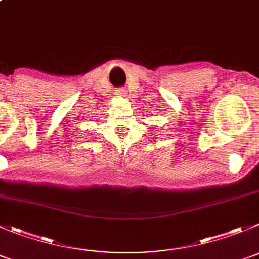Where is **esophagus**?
I'll return each mask as SVG.
<instances>
[{"label": "esophagus", "instance_id": "1", "mask_svg": "<svg viewBox=\"0 0 259 259\" xmlns=\"http://www.w3.org/2000/svg\"><path fill=\"white\" fill-rule=\"evenodd\" d=\"M125 94H127V91H125L124 89H118L117 90V95H119V97L120 95H125Z\"/></svg>", "mask_w": 259, "mask_h": 259}]
</instances>
